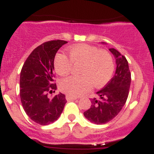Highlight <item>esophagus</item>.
<instances>
[{
    "label": "esophagus",
    "mask_w": 154,
    "mask_h": 154,
    "mask_svg": "<svg viewBox=\"0 0 154 154\" xmlns=\"http://www.w3.org/2000/svg\"><path fill=\"white\" fill-rule=\"evenodd\" d=\"M65 99H67L68 101H71V100H75V99H76L77 97H75V96H72V95H66Z\"/></svg>",
    "instance_id": "esophagus-1"
}]
</instances>
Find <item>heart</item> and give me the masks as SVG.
I'll return each mask as SVG.
<instances>
[{
    "mask_svg": "<svg viewBox=\"0 0 154 154\" xmlns=\"http://www.w3.org/2000/svg\"><path fill=\"white\" fill-rule=\"evenodd\" d=\"M69 58L58 54L55 58V69L60 75L71 72L73 65H80V75L69 76L59 82L61 90L72 96H79L89 90L91 86L99 88L108 82L114 72L112 57L108 51L99 50L89 45H76L69 50Z\"/></svg>",
    "mask_w": 154,
    "mask_h": 154,
    "instance_id": "1",
    "label": "heart"
}]
</instances>
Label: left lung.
<instances>
[{"instance_id":"8db88e82","label":"left lung","mask_w":154,"mask_h":154,"mask_svg":"<svg viewBox=\"0 0 154 154\" xmlns=\"http://www.w3.org/2000/svg\"><path fill=\"white\" fill-rule=\"evenodd\" d=\"M109 51L116 58L115 75L104 88L96 92L97 96L91 99V106L84 112L88 120L95 124H105L119 114L129 95L131 74L126 58L115 48Z\"/></svg>"}]
</instances>
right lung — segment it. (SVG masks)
<instances>
[{"mask_svg": "<svg viewBox=\"0 0 154 154\" xmlns=\"http://www.w3.org/2000/svg\"><path fill=\"white\" fill-rule=\"evenodd\" d=\"M63 40L46 42L32 51L24 62L20 75V97L22 106L31 120L38 124H51L58 119L67 103L65 96L55 92L54 59L58 50L66 44Z\"/></svg>", "mask_w": 154, "mask_h": 154, "instance_id": "1", "label": "right lung"}]
</instances>
